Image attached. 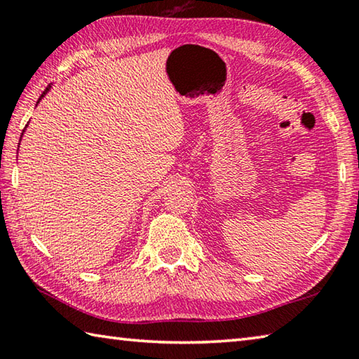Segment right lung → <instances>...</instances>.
<instances>
[{"label": "right lung", "mask_w": 359, "mask_h": 359, "mask_svg": "<svg viewBox=\"0 0 359 359\" xmlns=\"http://www.w3.org/2000/svg\"><path fill=\"white\" fill-rule=\"evenodd\" d=\"M48 90H50V85H48V87H47V88H46V90H44V92H42V95H41V96H39V100H38V102H39V101H41V100H42V98H44V96H46V95H47V92H48ZM25 128H27V126H25ZM22 135H23V133H22Z\"/></svg>", "instance_id": "right-lung-1"}]
</instances>
